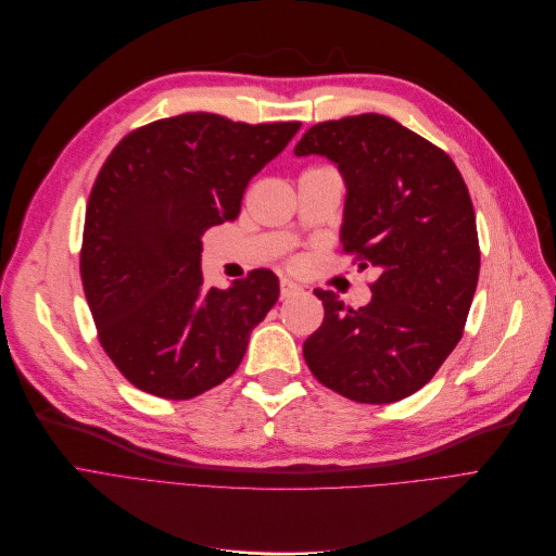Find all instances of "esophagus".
<instances>
[{"label": "esophagus", "mask_w": 556, "mask_h": 556, "mask_svg": "<svg viewBox=\"0 0 556 556\" xmlns=\"http://www.w3.org/2000/svg\"><path fill=\"white\" fill-rule=\"evenodd\" d=\"M299 292H301V287H299L296 282L287 280V278L280 280V299H292V296H296Z\"/></svg>", "instance_id": "34e87169"}]
</instances>
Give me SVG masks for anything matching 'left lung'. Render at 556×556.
Returning a JSON list of instances; mask_svg holds the SVG:
<instances>
[{
    "label": "left lung",
    "instance_id": "obj_1",
    "mask_svg": "<svg viewBox=\"0 0 556 556\" xmlns=\"http://www.w3.org/2000/svg\"><path fill=\"white\" fill-rule=\"evenodd\" d=\"M294 153L339 167L349 188L343 251L380 271L359 309L314 289L326 316L303 357L343 399L399 403L434 378L464 334L480 276L466 182L443 149L378 113L314 124Z\"/></svg>",
    "mask_w": 556,
    "mask_h": 556
}]
</instances>
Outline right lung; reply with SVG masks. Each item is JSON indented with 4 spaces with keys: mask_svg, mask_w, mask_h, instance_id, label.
Returning a JSON list of instances; mask_svg holds the SVG:
<instances>
[{
    "mask_svg": "<svg viewBox=\"0 0 556 556\" xmlns=\"http://www.w3.org/2000/svg\"><path fill=\"white\" fill-rule=\"evenodd\" d=\"M299 128L185 113L130 130L105 157L86 207L81 280L101 349L140 391L190 401L240 366L278 278L253 269L205 289L201 237L240 215L249 180Z\"/></svg>",
    "mask_w": 556,
    "mask_h": 556,
    "instance_id": "right-lung-1",
    "label": "right lung"
}]
</instances>
